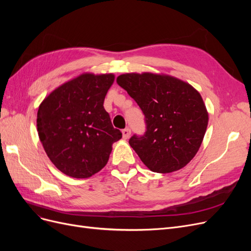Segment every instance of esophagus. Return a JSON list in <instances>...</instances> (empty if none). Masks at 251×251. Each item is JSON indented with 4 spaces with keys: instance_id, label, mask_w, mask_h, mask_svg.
<instances>
[{
    "instance_id": "obj_1",
    "label": "esophagus",
    "mask_w": 251,
    "mask_h": 251,
    "mask_svg": "<svg viewBox=\"0 0 251 251\" xmlns=\"http://www.w3.org/2000/svg\"><path fill=\"white\" fill-rule=\"evenodd\" d=\"M131 135V130L130 128H125V130H123V137L124 139H127L128 137H130Z\"/></svg>"
}]
</instances>
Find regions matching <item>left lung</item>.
Wrapping results in <instances>:
<instances>
[{"mask_svg": "<svg viewBox=\"0 0 251 251\" xmlns=\"http://www.w3.org/2000/svg\"><path fill=\"white\" fill-rule=\"evenodd\" d=\"M116 81L146 116V134L128 141L144 165L161 174L184 168L198 153L208 125L200 93L163 73H125Z\"/></svg>", "mask_w": 251, "mask_h": 251, "instance_id": "obj_1", "label": "left lung"}]
</instances>
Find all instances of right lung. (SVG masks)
<instances>
[{
    "mask_svg": "<svg viewBox=\"0 0 251 251\" xmlns=\"http://www.w3.org/2000/svg\"><path fill=\"white\" fill-rule=\"evenodd\" d=\"M113 73L82 72L50 92L39 105L36 127L55 168L72 178H89L107 164L123 134L103 108Z\"/></svg>",
    "mask_w": 251,
    "mask_h": 251,
    "instance_id": "add662e5",
    "label": "right lung"
}]
</instances>
